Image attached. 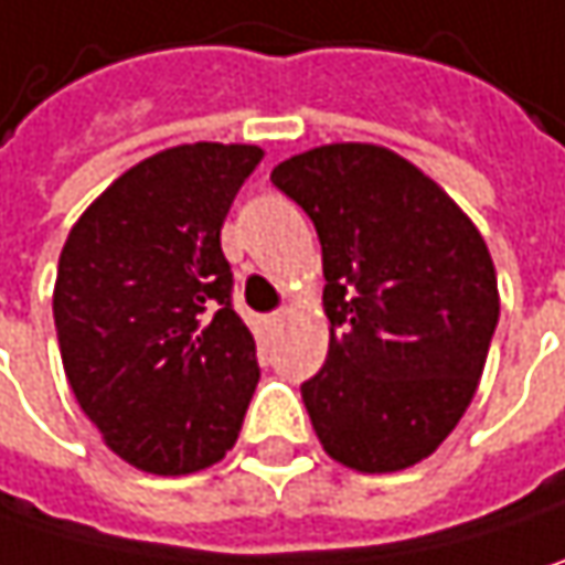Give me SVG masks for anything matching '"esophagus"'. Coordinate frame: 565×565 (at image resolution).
<instances>
[{
  "label": "esophagus",
  "mask_w": 565,
  "mask_h": 565,
  "mask_svg": "<svg viewBox=\"0 0 565 565\" xmlns=\"http://www.w3.org/2000/svg\"><path fill=\"white\" fill-rule=\"evenodd\" d=\"M284 323V310H278V313H271V317H268V327H281Z\"/></svg>",
  "instance_id": "obj_1"
}]
</instances>
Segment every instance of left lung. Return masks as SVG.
I'll return each instance as SVG.
<instances>
[{
    "mask_svg": "<svg viewBox=\"0 0 565 565\" xmlns=\"http://www.w3.org/2000/svg\"><path fill=\"white\" fill-rule=\"evenodd\" d=\"M317 226L330 352L300 385L335 462L417 466L476 397L498 327L486 238L456 200L382 145L335 141L271 171Z\"/></svg>",
    "mask_w": 565,
    "mask_h": 565,
    "instance_id": "1",
    "label": "left lung"
}]
</instances>
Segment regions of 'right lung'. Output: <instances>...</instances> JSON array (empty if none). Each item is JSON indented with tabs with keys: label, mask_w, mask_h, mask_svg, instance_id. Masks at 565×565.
Masks as SVG:
<instances>
[{
	"label": "right lung",
	"mask_w": 565,
	"mask_h": 565,
	"mask_svg": "<svg viewBox=\"0 0 565 565\" xmlns=\"http://www.w3.org/2000/svg\"><path fill=\"white\" fill-rule=\"evenodd\" d=\"M258 145L196 141L116 178L74 223L54 281L67 382L106 446L154 476L220 462L258 385L220 232Z\"/></svg>",
	"instance_id": "1"
}]
</instances>
